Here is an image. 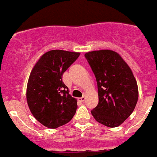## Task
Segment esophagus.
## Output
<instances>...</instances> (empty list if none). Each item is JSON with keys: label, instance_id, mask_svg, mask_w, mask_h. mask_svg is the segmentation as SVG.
<instances>
[{"label": "esophagus", "instance_id": "obj_1", "mask_svg": "<svg viewBox=\"0 0 157 157\" xmlns=\"http://www.w3.org/2000/svg\"><path fill=\"white\" fill-rule=\"evenodd\" d=\"M85 97H86V96H85V95H83V96H82V98H78V100H79V101H80L83 102V101H85Z\"/></svg>", "mask_w": 157, "mask_h": 157}]
</instances>
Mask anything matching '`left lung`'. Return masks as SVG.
Segmentation results:
<instances>
[{
    "label": "left lung",
    "mask_w": 157,
    "mask_h": 157,
    "mask_svg": "<svg viewBox=\"0 0 157 157\" xmlns=\"http://www.w3.org/2000/svg\"><path fill=\"white\" fill-rule=\"evenodd\" d=\"M85 56L98 91V104L91 114L105 126H120L132 114L138 100L137 83L131 68L117 52L110 49L91 51Z\"/></svg>",
    "instance_id": "8db88e82"
}]
</instances>
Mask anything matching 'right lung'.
<instances>
[{"instance_id": "obj_1", "label": "right lung", "mask_w": 157, "mask_h": 157, "mask_svg": "<svg viewBox=\"0 0 157 157\" xmlns=\"http://www.w3.org/2000/svg\"><path fill=\"white\" fill-rule=\"evenodd\" d=\"M80 52L55 49L43 54L28 79L26 101L33 117L46 128L55 129L70 121L77 100L69 94L63 75Z\"/></svg>"}]
</instances>
